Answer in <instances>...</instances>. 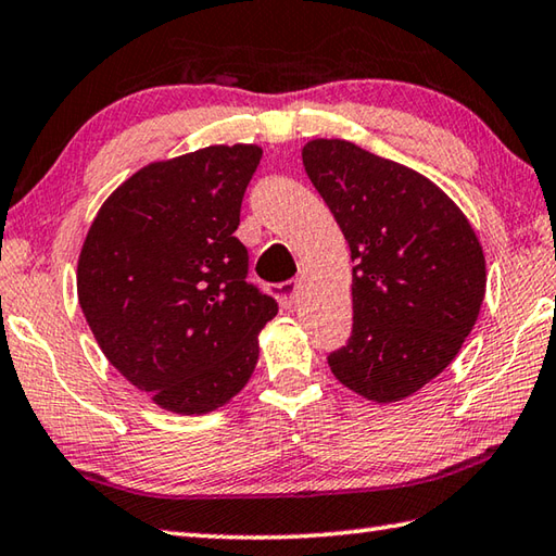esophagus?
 I'll list each match as a JSON object with an SVG mask.
<instances>
[{"label": "esophagus", "instance_id": "obj_1", "mask_svg": "<svg viewBox=\"0 0 556 556\" xmlns=\"http://www.w3.org/2000/svg\"><path fill=\"white\" fill-rule=\"evenodd\" d=\"M275 299L279 301L281 308H291L293 301H296V293H299V281L296 279H289V281H281V285H275Z\"/></svg>", "mask_w": 556, "mask_h": 556}]
</instances>
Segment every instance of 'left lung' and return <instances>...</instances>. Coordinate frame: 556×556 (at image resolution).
Segmentation results:
<instances>
[{
    "label": "left lung",
    "mask_w": 556,
    "mask_h": 556,
    "mask_svg": "<svg viewBox=\"0 0 556 556\" xmlns=\"http://www.w3.org/2000/svg\"><path fill=\"white\" fill-rule=\"evenodd\" d=\"M301 156L354 263L352 337L328 364L354 393L397 402L470 334L486 287L482 245L448 194L402 163L344 139H313Z\"/></svg>",
    "instance_id": "1"
}]
</instances>
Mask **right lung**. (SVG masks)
I'll return each instance as SVG.
<instances>
[{"instance_id": "right-lung-1", "label": "right lung", "mask_w": 556, "mask_h": 556, "mask_svg": "<svg viewBox=\"0 0 556 556\" xmlns=\"http://www.w3.org/2000/svg\"><path fill=\"white\" fill-rule=\"evenodd\" d=\"M263 159L206 147L137 170L86 236L76 291L98 346L159 407L206 415L253 376L277 301L248 281L233 231Z\"/></svg>"}]
</instances>
